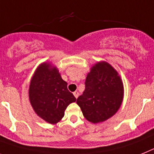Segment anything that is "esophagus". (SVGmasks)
Returning <instances> with one entry per match:
<instances>
[{
    "label": "esophagus",
    "instance_id": "34e87169",
    "mask_svg": "<svg viewBox=\"0 0 154 154\" xmlns=\"http://www.w3.org/2000/svg\"><path fill=\"white\" fill-rule=\"evenodd\" d=\"M73 95H74L76 99H77V97L79 96V93H78V91H74L73 92Z\"/></svg>",
    "mask_w": 154,
    "mask_h": 154
}]
</instances>
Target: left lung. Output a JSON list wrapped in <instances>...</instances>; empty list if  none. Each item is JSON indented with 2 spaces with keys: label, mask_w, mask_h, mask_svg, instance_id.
<instances>
[{
  "label": "left lung",
  "mask_w": 154,
  "mask_h": 154,
  "mask_svg": "<svg viewBox=\"0 0 154 154\" xmlns=\"http://www.w3.org/2000/svg\"><path fill=\"white\" fill-rule=\"evenodd\" d=\"M124 99V85L118 72L106 61L91 67L85 80V90L77 98L84 117L93 124L112 117Z\"/></svg>",
  "instance_id": "8db88e82"
}]
</instances>
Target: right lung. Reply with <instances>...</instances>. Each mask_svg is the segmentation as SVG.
Wrapping results in <instances>:
<instances>
[{
  "label": "right lung",
  "mask_w": 154,
  "mask_h": 154,
  "mask_svg": "<svg viewBox=\"0 0 154 154\" xmlns=\"http://www.w3.org/2000/svg\"><path fill=\"white\" fill-rule=\"evenodd\" d=\"M29 99L36 114L51 125L61 121L66 107L76 102L57 67L45 62L37 66L31 78Z\"/></svg>",
  "instance_id": "1"
}]
</instances>
